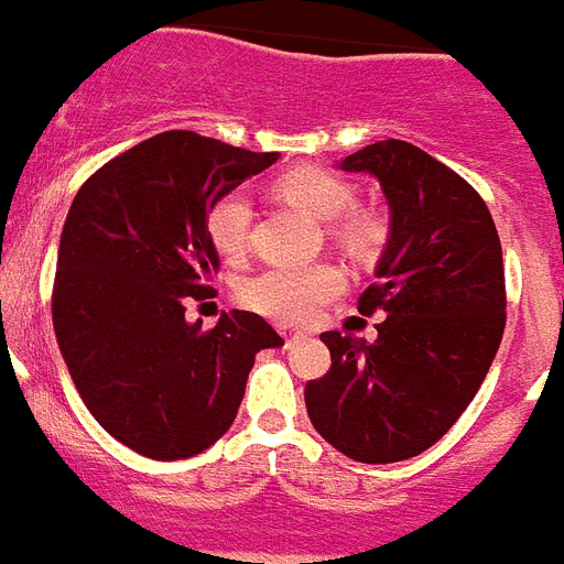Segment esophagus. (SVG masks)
I'll return each mask as SVG.
<instances>
[{"mask_svg": "<svg viewBox=\"0 0 564 564\" xmlns=\"http://www.w3.org/2000/svg\"><path fill=\"white\" fill-rule=\"evenodd\" d=\"M278 333H281L283 345H286V347L297 345V341L304 338V333H301V329H292V327H281V329H278Z\"/></svg>", "mask_w": 564, "mask_h": 564, "instance_id": "esophagus-1", "label": "esophagus"}]
</instances>
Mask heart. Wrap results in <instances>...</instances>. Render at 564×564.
Here are the masks:
<instances>
[{
  "label": "heart",
  "instance_id": "obj_1",
  "mask_svg": "<svg viewBox=\"0 0 564 564\" xmlns=\"http://www.w3.org/2000/svg\"><path fill=\"white\" fill-rule=\"evenodd\" d=\"M278 194L315 219H338L356 205V187L318 167H301L278 182ZM251 199L242 191L226 194L208 210V237L223 258H240L249 246ZM345 246L361 251L377 240V228L365 217H347L338 226ZM345 290V274L327 263L274 267L242 283V301L274 322H310L327 301Z\"/></svg>",
  "mask_w": 564,
  "mask_h": 564
}]
</instances>
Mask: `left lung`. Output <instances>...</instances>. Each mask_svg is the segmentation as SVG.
<instances>
[{"label": "left lung", "instance_id": "1", "mask_svg": "<svg viewBox=\"0 0 564 564\" xmlns=\"http://www.w3.org/2000/svg\"><path fill=\"white\" fill-rule=\"evenodd\" d=\"M370 173L388 240L359 313L377 338L322 333L329 370L306 382L310 423L359 464H397L441 441L478 393L505 336V260L475 187L409 141H377L338 162Z\"/></svg>", "mask_w": 564, "mask_h": 564}]
</instances>
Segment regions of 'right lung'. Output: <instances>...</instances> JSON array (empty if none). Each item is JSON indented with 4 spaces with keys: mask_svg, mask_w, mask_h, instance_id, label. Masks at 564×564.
<instances>
[{
    "mask_svg": "<svg viewBox=\"0 0 564 564\" xmlns=\"http://www.w3.org/2000/svg\"><path fill=\"white\" fill-rule=\"evenodd\" d=\"M278 153L171 130L107 162L77 191L59 235L54 333L91 416L153 460L205 452L235 423L254 356L283 347L231 310L203 333L185 301L208 297L219 254L208 210Z\"/></svg>",
    "mask_w": 564,
    "mask_h": 564,
    "instance_id": "1",
    "label": "right lung"
}]
</instances>
